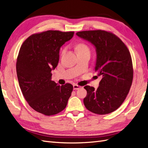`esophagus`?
I'll list each match as a JSON object with an SVG mask.
<instances>
[{
  "label": "esophagus",
  "mask_w": 148,
  "mask_h": 148,
  "mask_svg": "<svg viewBox=\"0 0 148 148\" xmlns=\"http://www.w3.org/2000/svg\"><path fill=\"white\" fill-rule=\"evenodd\" d=\"M73 89L74 90H77V89L80 88V86L78 84H73Z\"/></svg>",
  "instance_id": "34e87169"
}]
</instances>
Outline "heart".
Masks as SVG:
<instances>
[{"instance_id":"obj_1","label":"heart","mask_w":148,"mask_h":148,"mask_svg":"<svg viewBox=\"0 0 148 148\" xmlns=\"http://www.w3.org/2000/svg\"><path fill=\"white\" fill-rule=\"evenodd\" d=\"M76 49H77V51L78 53L79 52H90V50H89V48L86 44L84 42H79L77 44V46H76ZM65 52V49H63L62 51V54H63Z\"/></svg>"}]
</instances>
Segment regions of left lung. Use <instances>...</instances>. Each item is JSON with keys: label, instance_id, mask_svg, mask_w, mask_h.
<instances>
[{"label": "left lung", "instance_id": "left-lung-1", "mask_svg": "<svg viewBox=\"0 0 148 148\" xmlns=\"http://www.w3.org/2000/svg\"><path fill=\"white\" fill-rule=\"evenodd\" d=\"M77 35L96 47L95 71L102 77L97 89L84 87L87 91L84 104L96 114L112 112L122 104L132 86L133 68L130 52L122 40L110 31H83Z\"/></svg>", "mask_w": 148, "mask_h": 148}]
</instances>
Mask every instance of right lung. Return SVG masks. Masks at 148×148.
<instances>
[{
  "label": "right lung",
  "instance_id": "1",
  "mask_svg": "<svg viewBox=\"0 0 148 148\" xmlns=\"http://www.w3.org/2000/svg\"><path fill=\"white\" fill-rule=\"evenodd\" d=\"M74 31L49 30L31 35L22 44L16 70L23 95L31 108L45 115L63 110L73 91L72 84L52 81V70L59 60V50Z\"/></svg>",
  "mask_w": 148,
  "mask_h": 148
}]
</instances>
